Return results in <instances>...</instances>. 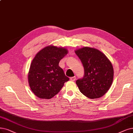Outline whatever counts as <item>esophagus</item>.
<instances>
[{
  "label": "esophagus",
  "mask_w": 133,
  "mask_h": 133,
  "mask_svg": "<svg viewBox=\"0 0 133 133\" xmlns=\"http://www.w3.org/2000/svg\"><path fill=\"white\" fill-rule=\"evenodd\" d=\"M76 78L75 76L72 77H71V78H70V80H71V81H75Z\"/></svg>",
  "instance_id": "esophagus-1"
}]
</instances>
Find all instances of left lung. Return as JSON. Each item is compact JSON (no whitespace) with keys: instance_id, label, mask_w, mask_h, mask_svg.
<instances>
[{"instance_id":"obj_1","label":"left lung","mask_w":133,"mask_h":133,"mask_svg":"<svg viewBox=\"0 0 133 133\" xmlns=\"http://www.w3.org/2000/svg\"><path fill=\"white\" fill-rule=\"evenodd\" d=\"M75 52L84 68V76L76 84L80 91L91 99L104 95L110 88L114 79L112 64L105 54L97 49L84 46Z\"/></svg>"}]
</instances>
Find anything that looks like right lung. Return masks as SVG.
<instances>
[{
    "label": "right lung",
    "mask_w": 133,
    "mask_h": 133,
    "mask_svg": "<svg viewBox=\"0 0 133 133\" xmlns=\"http://www.w3.org/2000/svg\"><path fill=\"white\" fill-rule=\"evenodd\" d=\"M68 54L63 47L48 45L39 51L33 59L28 74L29 87L33 94L43 99H50L69 81L58 66Z\"/></svg>",
    "instance_id": "add662e5"
}]
</instances>
